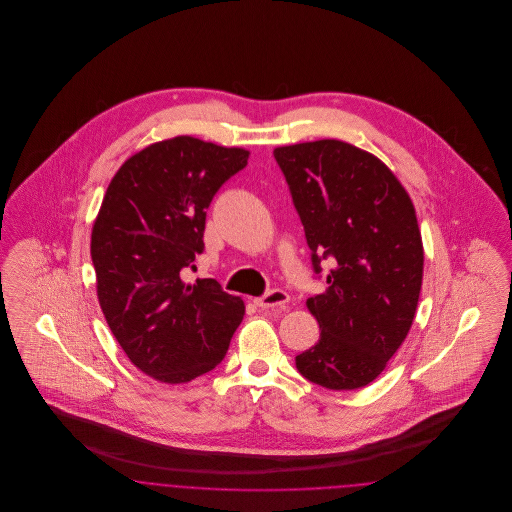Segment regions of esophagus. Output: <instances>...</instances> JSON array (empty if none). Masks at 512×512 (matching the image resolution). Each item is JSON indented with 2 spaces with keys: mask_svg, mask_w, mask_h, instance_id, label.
<instances>
[{
  "mask_svg": "<svg viewBox=\"0 0 512 512\" xmlns=\"http://www.w3.org/2000/svg\"><path fill=\"white\" fill-rule=\"evenodd\" d=\"M290 303V295L284 292V290H272V292L265 293L263 297L255 299V305L259 309H282Z\"/></svg>",
  "mask_w": 512,
  "mask_h": 512,
  "instance_id": "1",
  "label": "esophagus"
}]
</instances>
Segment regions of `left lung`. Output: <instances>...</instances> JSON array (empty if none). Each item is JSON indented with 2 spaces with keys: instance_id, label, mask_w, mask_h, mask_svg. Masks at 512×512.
<instances>
[{
  "instance_id": "obj_1",
  "label": "left lung",
  "mask_w": 512,
  "mask_h": 512,
  "mask_svg": "<svg viewBox=\"0 0 512 512\" xmlns=\"http://www.w3.org/2000/svg\"><path fill=\"white\" fill-rule=\"evenodd\" d=\"M326 290L307 299L320 340L297 370L328 390L376 380L413 326L424 247L413 201L376 155L341 140L274 149Z\"/></svg>"
}]
</instances>
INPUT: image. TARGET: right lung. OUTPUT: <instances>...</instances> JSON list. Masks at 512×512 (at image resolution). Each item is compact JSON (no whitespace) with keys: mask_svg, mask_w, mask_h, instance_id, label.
<instances>
[{"mask_svg":"<svg viewBox=\"0 0 512 512\" xmlns=\"http://www.w3.org/2000/svg\"><path fill=\"white\" fill-rule=\"evenodd\" d=\"M244 147L194 136L155 142L122 163L92 228L99 307L130 363L186 384L224 359L245 315L217 280H184L203 251L205 211L247 165Z\"/></svg>","mask_w":512,"mask_h":512,"instance_id":"obj_1","label":"right lung"}]
</instances>
